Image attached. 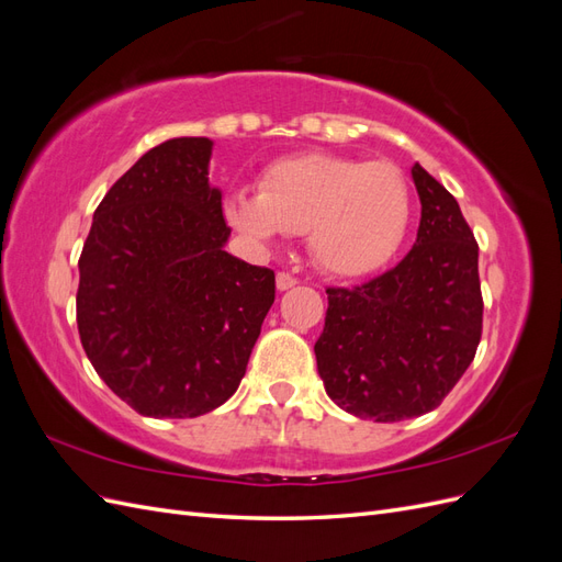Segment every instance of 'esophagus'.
I'll return each instance as SVG.
<instances>
[{"label":"esophagus","mask_w":562,"mask_h":562,"mask_svg":"<svg viewBox=\"0 0 562 562\" xmlns=\"http://www.w3.org/2000/svg\"><path fill=\"white\" fill-rule=\"evenodd\" d=\"M297 285V279L293 274H288V271H279L277 274V288L279 291H288V288Z\"/></svg>","instance_id":"34e87169"}]
</instances>
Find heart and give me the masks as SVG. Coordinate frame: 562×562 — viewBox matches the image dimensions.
Wrapping results in <instances>:
<instances>
[{
  "label": "heart",
  "instance_id": "1",
  "mask_svg": "<svg viewBox=\"0 0 562 562\" xmlns=\"http://www.w3.org/2000/svg\"><path fill=\"white\" fill-rule=\"evenodd\" d=\"M227 215L255 241L307 232L316 265L351 279L378 271L398 250L411 220V192L389 161L307 151L271 164L260 194H232Z\"/></svg>",
  "mask_w": 562,
  "mask_h": 562
}]
</instances>
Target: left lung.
<instances>
[{
	"instance_id": "obj_1",
	"label": "left lung",
	"mask_w": 562,
	"mask_h": 562,
	"mask_svg": "<svg viewBox=\"0 0 562 562\" xmlns=\"http://www.w3.org/2000/svg\"><path fill=\"white\" fill-rule=\"evenodd\" d=\"M417 241L382 277L328 288L314 345L318 375L342 411L401 422L434 411L471 366L483 333L479 244L457 199L419 164Z\"/></svg>"
}]
</instances>
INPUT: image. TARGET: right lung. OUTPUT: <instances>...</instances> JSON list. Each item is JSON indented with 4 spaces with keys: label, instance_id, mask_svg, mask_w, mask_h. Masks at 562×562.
Instances as JSON below:
<instances>
[{
    "label": "right lung",
    "instance_id": "add662e5",
    "mask_svg": "<svg viewBox=\"0 0 562 562\" xmlns=\"http://www.w3.org/2000/svg\"><path fill=\"white\" fill-rule=\"evenodd\" d=\"M213 140L173 138L135 161L93 213L77 326L91 366L145 417H199L246 375L274 271L225 250Z\"/></svg>",
    "mask_w": 562,
    "mask_h": 562
}]
</instances>
